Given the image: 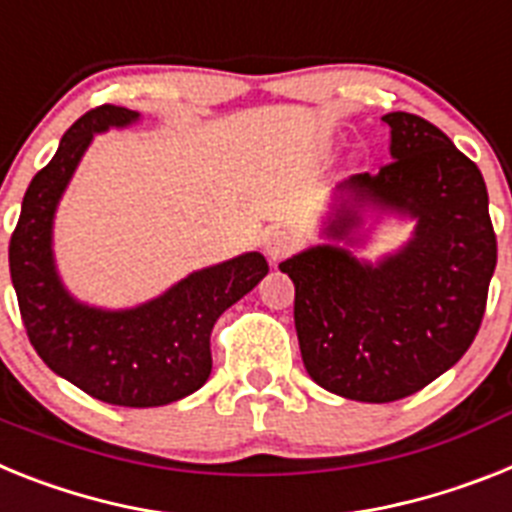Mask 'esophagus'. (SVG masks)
Masks as SVG:
<instances>
[{
  "instance_id": "obj_1",
  "label": "esophagus",
  "mask_w": 512,
  "mask_h": 512,
  "mask_svg": "<svg viewBox=\"0 0 512 512\" xmlns=\"http://www.w3.org/2000/svg\"><path fill=\"white\" fill-rule=\"evenodd\" d=\"M296 236L291 234V231L286 229H276V231H270L268 236V255L273 263H278V260H283V257H289L291 252L296 249Z\"/></svg>"
}]
</instances>
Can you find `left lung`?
<instances>
[{
  "instance_id": "8db88e82",
  "label": "left lung",
  "mask_w": 512,
  "mask_h": 512,
  "mask_svg": "<svg viewBox=\"0 0 512 512\" xmlns=\"http://www.w3.org/2000/svg\"><path fill=\"white\" fill-rule=\"evenodd\" d=\"M390 156L349 195L325 234L349 239L359 208L416 221L414 236L377 265L338 244L309 247L278 268L294 281V322L309 377L330 393L390 403L448 372L474 343L497 265L482 171L427 119L390 111Z\"/></svg>"
}]
</instances>
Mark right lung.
<instances>
[{
  "instance_id": "right-lung-1",
  "label": "right lung",
  "mask_w": 512,
  "mask_h": 512,
  "mask_svg": "<svg viewBox=\"0 0 512 512\" xmlns=\"http://www.w3.org/2000/svg\"><path fill=\"white\" fill-rule=\"evenodd\" d=\"M137 111L103 103L64 132L57 153L23 197L10 239V276L33 349L51 372L111 406H166L210 377V330L268 273L260 252L203 268L135 309H98L59 281L51 223L64 187L96 132L137 122Z\"/></svg>"
}]
</instances>
